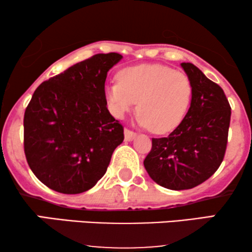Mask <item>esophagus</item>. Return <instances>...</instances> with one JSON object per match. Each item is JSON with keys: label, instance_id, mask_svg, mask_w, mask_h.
Returning <instances> with one entry per match:
<instances>
[{"label": "esophagus", "instance_id": "34e87169", "mask_svg": "<svg viewBox=\"0 0 252 252\" xmlns=\"http://www.w3.org/2000/svg\"><path fill=\"white\" fill-rule=\"evenodd\" d=\"M125 140L126 141H132V140H134L135 139V136H136V133L135 132H133V130H129V129H125Z\"/></svg>", "mask_w": 252, "mask_h": 252}]
</instances>
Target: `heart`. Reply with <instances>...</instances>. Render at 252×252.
Segmentation results:
<instances>
[{
  "label": "heart",
  "mask_w": 252,
  "mask_h": 252,
  "mask_svg": "<svg viewBox=\"0 0 252 252\" xmlns=\"http://www.w3.org/2000/svg\"><path fill=\"white\" fill-rule=\"evenodd\" d=\"M118 82L105 86L111 112L123 118L135 108L139 122L158 134L170 133L180 125L191 99L188 75L161 64H141L123 68Z\"/></svg>",
  "instance_id": "b5f03b06"
}]
</instances>
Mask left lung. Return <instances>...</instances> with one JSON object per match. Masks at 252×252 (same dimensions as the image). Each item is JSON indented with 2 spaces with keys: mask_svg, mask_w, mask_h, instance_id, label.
Wrapping results in <instances>:
<instances>
[{
  "mask_svg": "<svg viewBox=\"0 0 252 252\" xmlns=\"http://www.w3.org/2000/svg\"><path fill=\"white\" fill-rule=\"evenodd\" d=\"M191 84V102L180 125L153 139L143 164L150 178L172 190L194 188L218 170L226 153L230 105L222 88L191 63H181Z\"/></svg>",
  "mask_w": 252,
  "mask_h": 252,
  "instance_id": "left-lung-1",
  "label": "left lung"
}]
</instances>
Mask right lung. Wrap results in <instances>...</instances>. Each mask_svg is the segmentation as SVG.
Masks as SVG:
<instances>
[{
    "label": "right lung",
    "instance_id": "right-lung-1",
    "mask_svg": "<svg viewBox=\"0 0 252 252\" xmlns=\"http://www.w3.org/2000/svg\"><path fill=\"white\" fill-rule=\"evenodd\" d=\"M97 54L35 89L24 115V151L34 175L62 194H80L105 174L124 127L110 115L108 71L122 60Z\"/></svg>",
    "mask_w": 252,
    "mask_h": 252
}]
</instances>
